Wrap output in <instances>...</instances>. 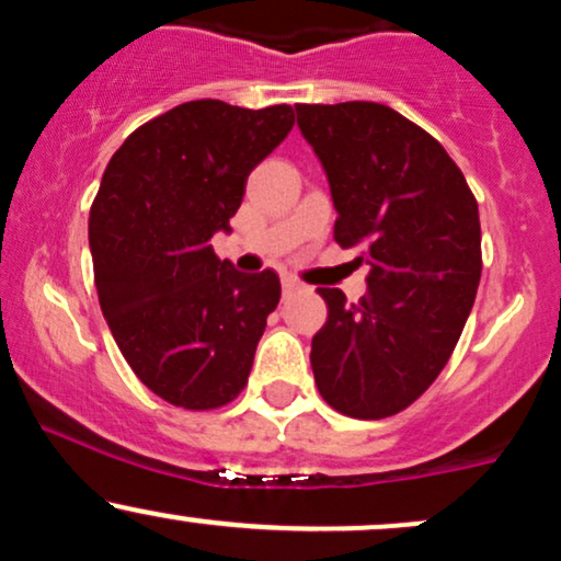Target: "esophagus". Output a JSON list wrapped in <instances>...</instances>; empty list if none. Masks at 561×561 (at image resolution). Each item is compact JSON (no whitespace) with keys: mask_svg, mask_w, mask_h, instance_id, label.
<instances>
[{"mask_svg":"<svg viewBox=\"0 0 561 561\" xmlns=\"http://www.w3.org/2000/svg\"><path fill=\"white\" fill-rule=\"evenodd\" d=\"M298 287L300 285L293 279V276H285V279H282V293H285V295H293Z\"/></svg>","mask_w":561,"mask_h":561,"instance_id":"obj_1","label":"esophagus"}]
</instances>
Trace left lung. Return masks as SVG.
I'll return each mask as SVG.
<instances>
[{"instance_id": "obj_1", "label": "left lung", "mask_w": 561, "mask_h": 561, "mask_svg": "<svg viewBox=\"0 0 561 561\" xmlns=\"http://www.w3.org/2000/svg\"><path fill=\"white\" fill-rule=\"evenodd\" d=\"M337 210L334 242L366 261V295L319 287L324 327L311 366L327 403L385 420L435 382L459 343L482 250L478 199L465 173L414 121L379 102L295 105Z\"/></svg>"}]
</instances>
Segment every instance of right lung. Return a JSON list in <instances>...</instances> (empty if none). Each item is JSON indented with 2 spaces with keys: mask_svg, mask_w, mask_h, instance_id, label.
Masks as SVG:
<instances>
[{
  "mask_svg": "<svg viewBox=\"0 0 561 561\" xmlns=\"http://www.w3.org/2000/svg\"><path fill=\"white\" fill-rule=\"evenodd\" d=\"M293 124L289 105L184 102L128 134L102 173L89 210L100 308L134 375L171 405L221 409L248 385L279 276L237 272L210 237Z\"/></svg>",
  "mask_w": 561,
  "mask_h": 561,
  "instance_id": "obj_1",
  "label": "right lung"
}]
</instances>
